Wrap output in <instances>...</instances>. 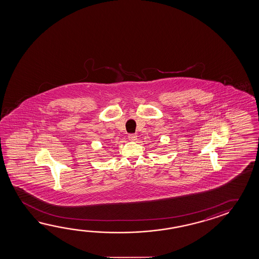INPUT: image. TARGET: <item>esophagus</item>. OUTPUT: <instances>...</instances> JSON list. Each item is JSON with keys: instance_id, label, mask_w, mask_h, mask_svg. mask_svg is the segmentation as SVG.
<instances>
[{"instance_id": "esophagus-1", "label": "esophagus", "mask_w": 259, "mask_h": 259, "mask_svg": "<svg viewBox=\"0 0 259 259\" xmlns=\"http://www.w3.org/2000/svg\"><path fill=\"white\" fill-rule=\"evenodd\" d=\"M127 138H128V140H130V141H136L137 134H130V135H128V137H127Z\"/></svg>"}]
</instances>
